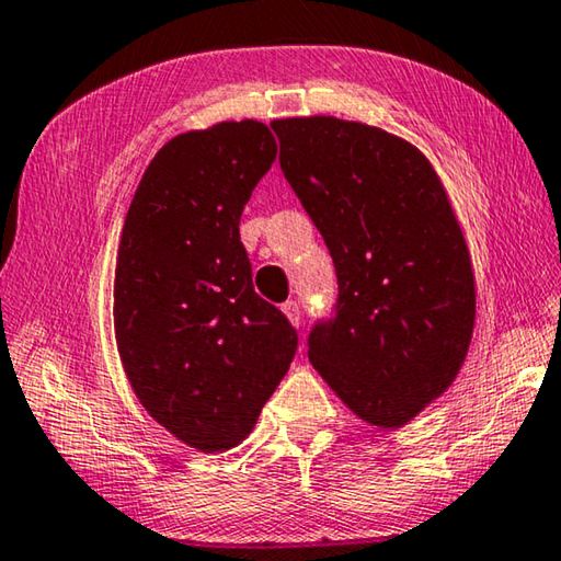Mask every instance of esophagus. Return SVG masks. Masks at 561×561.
<instances>
[{
    "mask_svg": "<svg viewBox=\"0 0 561 561\" xmlns=\"http://www.w3.org/2000/svg\"><path fill=\"white\" fill-rule=\"evenodd\" d=\"M282 311H284V314H287V319L291 321L294 327L301 324V304H299L297 299L284 301V304H282Z\"/></svg>",
    "mask_w": 561,
    "mask_h": 561,
    "instance_id": "obj_1",
    "label": "esophagus"
}]
</instances>
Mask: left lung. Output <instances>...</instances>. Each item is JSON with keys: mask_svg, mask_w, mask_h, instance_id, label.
Returning <instances> with one entry per match:
<instances>
[{"mask_svg": "<svg viewBox=\"0 0 561 561\" xmlns=\"http://www.w3.org/2000/svg\"><path fill=\"white\" fill-rule=\"evenodd\" d=\"M282 173L336 270L309 360L351 411L401 428L458 376L474 324L470 254L421 150L331 116L272 123Z\"/></svg>", "mask_w": 561, "mask_h": 561, "instance_id": "8db88e82", "label": "left lung"}]
</instances>
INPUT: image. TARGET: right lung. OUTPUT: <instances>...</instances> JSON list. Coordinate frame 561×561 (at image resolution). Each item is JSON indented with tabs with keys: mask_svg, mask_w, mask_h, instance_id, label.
<instances>
[{
	"mask_svg": "<svg viewBox=\"0 0 561 561\" xmlns=\"http://www.w3.org/2000/svg\"><path fill=\"white\" fill-rule=\"evenodd\" d=\"M277 158L257 121L190 130L158 150L123 222L113 321L146 411L203 453L230 450L297 354L291 321L252 287L240 217Z\"/></svg>",
	"mask_w": 561,
	"mask_h": 561,
	"instance_id": "right-lung-1",
	"label": "right lung"
}]
</instances>
